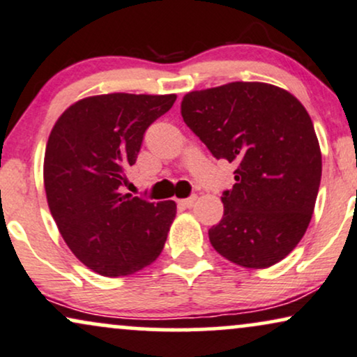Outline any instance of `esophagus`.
<instances>
[{
    "label": "esophagus",
    "instance_id": "1",
    "mask_svg": "<svg viewBox=\"0 0 357 357\" xmlns=\"http://www.w3.org/2000/svg\"><path fill=\"white\" fill-rule=\"evenodd\" d=\"M197 197L196 196H191V197H186V199H178V204L183 206V207H192L196 204Z\"/></svg>",
    "mask_w": 357,
    "mask_h": 357
}]
</instances>
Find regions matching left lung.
<instances>
[{
  "label": "left lung",
  "mask_w": 357,
  "mask_h": 357,
  "mask_svg": "<svg viewBox=\"0 0 357 357\" xmlns=\"http://www.w3.org/2000/svg\"><path fill=\"white\" fill-rule=\"evenodd\" d=\"M184 123L218 160L237 166L209 241L224 259L267 268L298 245L321 181V150L306 108L272 84L231 82L183 97Z\"/></svg>",
  "instance_id": "obj_1"
}]
</instances>
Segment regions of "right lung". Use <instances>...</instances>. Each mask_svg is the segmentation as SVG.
Returning a JSON list of instances; mask_svg holds the SVG:
<instances>
[{"mask_svg":"<svg viewBox=\"0 0 357 357\" xmlns=\"http://www.w3.org/2000/svg\"><path fill=\"white\" fill-rule=\"evenodd\" d=\"M169 96L105 93L59 116L44 155L47 204L67 247L103 277H126L163 250L176 202L121 192L143 135L173 107Z\"/></svg>","mask_w":357,"mask_h":357,"instance_id":"right-lung-1","label":"right lung"}]
</instances>
